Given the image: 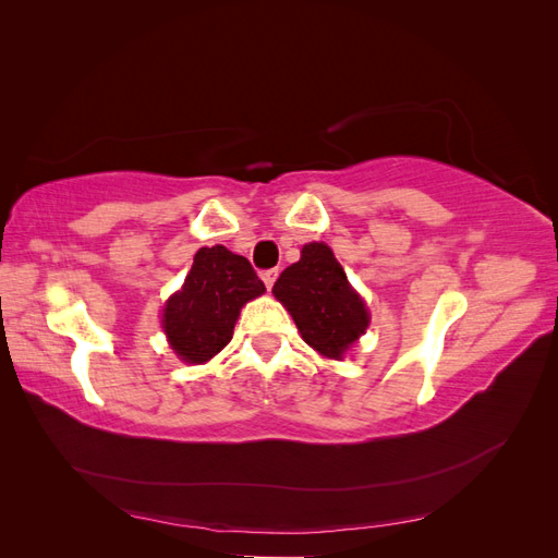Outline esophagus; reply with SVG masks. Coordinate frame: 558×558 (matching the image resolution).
<instances>
[{
    "instance_id": "esophagus-1",
    "label": "esophagus",
    "mask_w": 558,
    "mask_h": 558,
    "mask_svg": "<svg viewBox=\"0 0 558 558\" xmlns=\"http://www.w3.org/2000/svg\"><path fill=\"white\" fill-rule=\"evenodd\" d=\"M277 277H279V269H265V272H263V281H265L267 289H272Z\"/></svg>"
}]
</instances>
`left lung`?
<instances>
[{"label":"left lung","instance_id":"left-lung-1","mask_svg":"<svg viewBox=\"0 0 558 558\" xmlns=\"http://www.w3.org/2000/svg\"><path fill=\"white\" fill-rule=\"evenodd\" d=\"M272 293L291 312L302 340L328 359H342L369 324L365 302L326 244L302 246L300 260L283 269Z\"/></svg>","mask_w":558,"mask_h":558}]
</instances>
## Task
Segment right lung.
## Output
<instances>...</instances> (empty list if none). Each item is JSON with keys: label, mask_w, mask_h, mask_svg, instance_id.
Here are the masks:
<instances>
[{"label": "right lung", "mask_w": 558, "mask_h": 558, "mask_svg": "<svg viewBox=\"0 0 558 558\" xmlns=\"http://www.w3.org/2000/svg\"><path fill=\"white\" fill-rule=\"evenodd\" d=\"M265 293V283L244 256L226 246L195 253L181 291L162 310V328L177 356L185 363H207L230 340L240 310Z\"/></svg>", "instance_id": "add662e5"}]
</instances>
